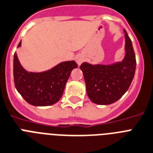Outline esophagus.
<instances>
[{
	"label": "esophagus",
	"mask_w": 153,
	"mask_h": 153,
	"mask_svg": "<svg viewBox=\"0 0 153 153\" xmlns=\"http://www.w3.org/2000/svg\"><path fill=\"white\" fill-rule=\"evenodd\" d=\"M75 60H76V63L78 65H81L82 64V62L85 60V57L83 56L82 55H78L75 58Z\"/></svg>",
	"instance_id": "34e87169"
}]
</instances>
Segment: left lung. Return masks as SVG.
Returning <instances> with one entry per match:
<instances>
[{"mask_svg":"<svg viewBox=\"0 0 153 153\" xmlns=\"http://www.w3.org/2000/svg\"><path fill=\"white\" fill-rule=\"evenodd\" d=\"M125 56L123 60L111 64L80 66L85 79L86 92L92 102L100 105L117 101L128 90L134 77L136 58L132 42L125 30Z\"/></svg>","mask_w":153,"mask_h":153,"instance_id":"left-lung-1","label":"left lung"}]
</instances>
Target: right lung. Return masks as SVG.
Segmentation results:
<instances>
[{
  "mask_svg": "<svg viewBox=\"0 0 153 153\" xmlns=\"http://www.w3.org/2000/svg\"><path fill=\"white\" fill-rule=\"evenodd\" d=\"M21 47V41L18 47ZM78 68L74 60L64 61L41 72L28 71L23 68L15 53L13 76L15 86L26 101L33 106H48L61 98L66 83L73 69Z\"/></svg>",
  "mask_w": 153,
  "mask_h": 153,
  "instance_id": "add662e5",
  "label": "right lung"
}]
</instances>
